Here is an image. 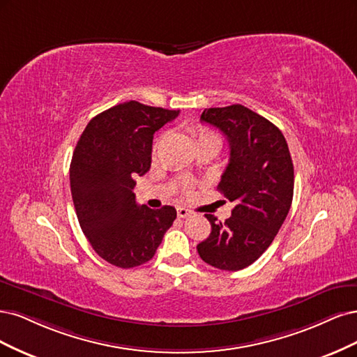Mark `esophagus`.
<instances>
[{
    "instance_id": "obj_1",
    "label": "esophagus",
    "mask_w": 357,
    "mask_h": 357,
    "mask_svg": "<svg viewBox=\"0 0 357 357\" xmlns=\"http://www.w3.org/2000/svg\"><path fill=\"white\" fill-rule=\"evenodd\" d=\"M176 213H178L179 218H187V216L191 215V211H188L185 208H181V206H179V208L176 209Z\"/></svg>"
}]
</instances>
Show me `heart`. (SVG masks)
Returning <instances> with one entry per match:
<instances>
[{
    "label": "heart",
    "mask_w": 357,
    "mask_h": 357,
    "mask_svg": "<svg viewBox=\"0 0 357 357\" xmlns=\"http://www.w3.org/2000/svg\"><path fill=\"white\" fill-rule=\"evenodd\" d=\"M192 136L195 137V144H202V142H216L218 145H220V139H218V136L211 132L209 129L206 128H192ZM188 187L183 183V190H187Z\"/></svg>",
    "instance_id": "b5f03b06"
}]
</instances>
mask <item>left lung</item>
Returning a JSON list of instances; mask_svg holds the SVG:
<instances>
[{
    "mask_svg": "<svg viewBox=\"0 0 357 357\" xmlns=\"http://www.w3.org/2000/svg\"><path fill=\"white\" fill-rule=\"evenodd\" d=\"M200 120L220 129L229 144V162L218 190L236 206L225 222L204 215L212 231L197 252L215 268L238 271L268 249L291 209V153L279 128L238 103L204 109Z\"/></svg>",
    "mask_w": 357,
    "mask_h": 357,
    "instance_id": "left-lung-1",
    "label": "left lung"
}]
</instances>
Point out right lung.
Listing matches in <instances>:
<instances>
[{"mask_svg":"<svg viewBox=\"0 0 357 357\" xmlns=\"http://www.w3.org/2000/svg\"><path fill=\"white\" fill-rule=\"evenodd\" d=\"M179 111L129 100L98 114L74 149L70 181L79 227L96 254L112 266H142L176 220L172 206L136 203L135 178L151 167L154 133Z\"/></svg>","mask_w":357,"mask_h":357,"instance_id":"obj_1","label":"right lung"}]
</instances>
